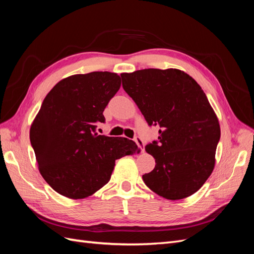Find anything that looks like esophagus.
<instances>
[{"mask_svg": "<svg viewBox=\"0 0 254 254\" xmlns=\"http://www.w3.org/2000/svg\"><path fill=\"white\" fill-rule=\"evenodd\" d=\"M134 142L136 143L137 147H139V148H140V150L143 152V151L145 150V146H144V142H143V140L141 139V137H140V136H135Z\"/></svg>", "mask_w": 254, "mask_h": 254, "instance_id": "obj_1", "label": "esophagus"}]
</instances>
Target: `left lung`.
<instances>
[{"mask_svg": "<svg viewBox=\"0 0 254 254\" xmlns=\"http://www.w3.org/2000/svg\"><path fill=\"white\" fill-rule=\"evenodd\" d=\"M123 88L148 125H159L158 142L145 150L156 160L143 181L159 196L179 200L200 189L215 166L220 126L201 87L178 68L122 73Z\"/></svg>", "mask_w": 254, "mask_h": 254, "instance_id": "left-lung-1", "label": "left lung"}]
</instances>
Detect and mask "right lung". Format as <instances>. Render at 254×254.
I'll return each mask as SVG.
<instances>
[{"label": "right lung", "mask_w": 254, "mask_h": 254, "mask_svg": "<svg viewBox=\"0 0 254 254\" xmlns=\"http://www.w3.org/2000/svg\"><path fill=\"white\" fill-rule=\"evenodd\" d=\"M120 87L117 73L75 74L45 96L29 139L41 176L58 194L71 199L93 195L109 182L115 160L139 152L127 137L96 132Z\"/></svg>", "instance_id": "obj_1"}]
</instances>
